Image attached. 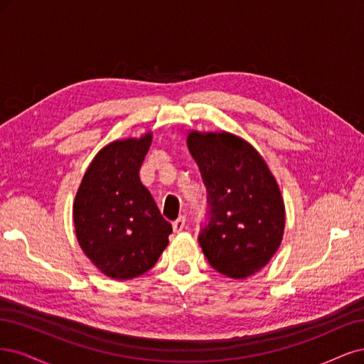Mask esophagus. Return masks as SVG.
I'll use <instances>...</instances> for the list:
<instances>
[{
    "label": "esophagus",
    "mask_w": 364,
    "mask_h": 364,
    "mask_svg": "<svg viewBox=\"0 0 364 364\" xmlns=\"http://www.w3.org/2000/svg\"><path fill=\"white\" fill-rule=\"evenodd\" d=\"M184 227H186V218H184V216H180L177 220L172 222V228H173L175 232L183 231Z\"/></svg>",
    "instance_id": "1"
}]
</instances>
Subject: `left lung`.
<instances>
[{
  "mask_svg": "<svg viewBox=\"0 0 364 364\" xmlns=\"http://www.w3.org/2000/svg\"><path fill=\"white\" fill-rule=\"evenodd\" d=\"M187 146L207 187L208 224L199 245L222 275L259 272L279 248L286 208L267 163L250 142L228 132L187 134Z\"/></svg>",
  "mask_w": 364,
  "mask_h": 364,
  "instance_id": "1",
  "label": "left lung"
}]
</instances>
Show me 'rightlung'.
I'll list each match as a JSON object with an SVG mask.
<instances>
[{
	"label": "right lung",
	"instance_id": "obj_1",
	"mask_svg": "<svg viewBox=\"0 0 364 364\" xmlns=\"http://www.w3.org/2000/svg\"><path fill=\"white\" fill-rule=\"evenodd\" d=\"M151 142L152 133H146L105 145L93 157L75 195L73 213L81 250L114 279L149 271L172 232L139 177Z\"/></svg>",
	"mask_w": 364,
	"mask_h": 364
}]
</instances>
